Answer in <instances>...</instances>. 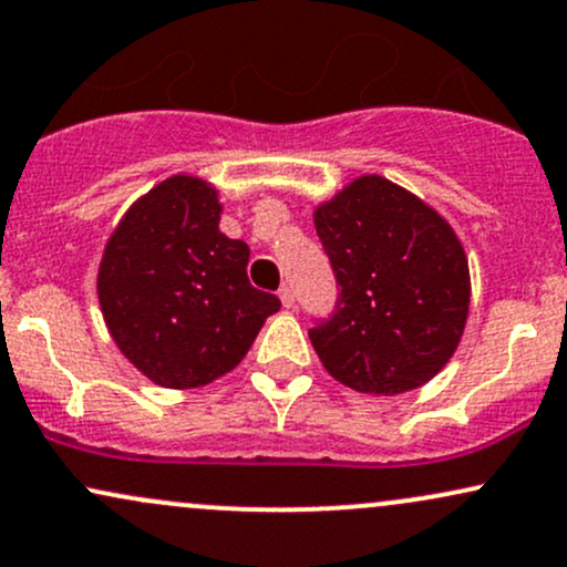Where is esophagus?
I'll list each match as a JSON object with an SVG mask.
<instances>
[{"label": "esophagus", "mask_w": 567, "mask_h": 567, "mask_svg": "<svg viewBox=\"0 0 567 567\" xmlns=\"http://www.w3.org/2000/svg\"><path fill=\"white\" fill-rule=\"evenodd\" d=\"M279 301H282L285 309H292V306H296V298H292V290L288 288V285H282V288H279Z\"/></svg>", "instance_id": "obj_1"}]
</instances>
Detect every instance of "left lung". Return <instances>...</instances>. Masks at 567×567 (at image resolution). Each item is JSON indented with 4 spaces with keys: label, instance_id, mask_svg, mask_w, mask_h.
Masks as SVG:
<instances>
[{
    "label": "left lung",
    "instance_id": "8db88e82",
    "mask_svg": "<svg viewBox=\"0 0 567 567\" xmlns=\"http://www.w3.org/2000/svg\"><path fill=\"white\" fill-rule=\"evenodd\" d=\"M338 301L309 338L361 393H404L452 359L470 306L467 258L443 218L383 176H361L313 214Z\"/></svg>",
    "mask_w": 567,
    "mask_h": 567
}]
</instances>
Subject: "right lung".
<instances>
[{
    "label": "right lung",
    "mask_w": 567,
    "mask_h": 567,
    "mask_svg": "<svg viewBox=\"0 0 567 567\" xmlns=\"http://www.w3.org/2000/svg\"><path fill=\"white\" fill-rule=\"evenodd\" d=\"M216 189L172 176L113 231L97 292L124 357L163 388H197L235 370L279 298L248 279L250 248L218 231Z\"/></svg>",
    "instance_id": "add662e5"
}]
</instances>
